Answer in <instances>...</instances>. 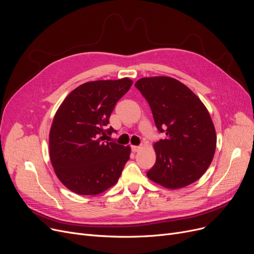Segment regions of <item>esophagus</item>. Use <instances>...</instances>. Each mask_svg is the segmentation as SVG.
<instances>
[{"label":"esophagus","instance_id":"1","mask_svg":"<svg viewBox=\"0 0 254 254\" xmlns=\"http://www.w3.org/2000/svg\"><path fill=\"white\" fill-rule=\"evenodd\" d=\"M140 146H131V150H132V152H137V151H139L140 150Z\"/></svg>","mask_w":254,"mask_h":254}]
</instances>
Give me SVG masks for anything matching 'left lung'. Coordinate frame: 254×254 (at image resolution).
I'll list each match as a JSON object with an SVG mask.
<instances>
[{"label":"left lung","instance_id":"obj_1","mask_svg":"<svg viewBox=\"0 0 254 254\" xmlns=\"http://www.w3.org/2000/svg\"><path fill=\"white\" fill-rule=\"evenodd\" d=\"M135 86L148 102L157 129L166 132L153 145L156 161L147 177L171 190L193 183L209 168L216 148L215 127L205 105L171 77L141 78Z\"/></svg>","mask_w":254,"mask_h":254}]
</instances>
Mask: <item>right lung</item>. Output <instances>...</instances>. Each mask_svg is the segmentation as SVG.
I'll list each match as a JSON object with an SVG mask.
<instances>
[{
	"label": "right lung",
	"mask_w": 254,
	"mask_h": 254,
	"mask_svg": "<svg viewBox=\"0 0 254 254\" xmlns=\"http://www.w3.org/2000/svg\"><path fill=\"white\" fill-rule=\"evenodd\" d=\"M128 78L97 80L72 90L58 109L49 132L50 161L61 182L73 192L96 195L119 179L129 146L105 142L115 104L128 91Z\"/></svg>",
	"instance_id": "obj_1"
}]
</instances>
